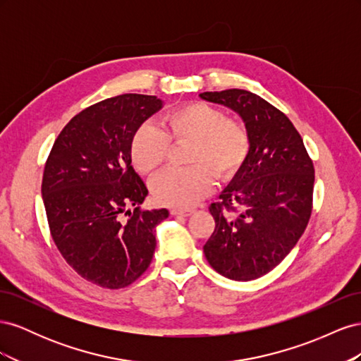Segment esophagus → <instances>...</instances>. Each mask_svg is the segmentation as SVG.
I'll return each mask as SVG.
<instances>
[{"instance_id": "1", "label": "esophagus", "mask_w": 361, "mask_h": 361, "mask_svg": "<svg viewBox=\"0 0 361 361\" xmlns=\"http://www.w3.org/2000/svg\"><path fill=\"white\" fill-rule=\"evenodd\" d=\"M170 214H171V215L188 216V215L192 214V209H190V207H173V209H170Z\"/></svg>"}]
</instances>
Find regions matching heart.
<instances>
[{"instance_id": "1", "label": "heart", "mask_w": 361, "mask_h": 361, "mask_svg": "<svg viewBox=\"0 0 361 361\" xmlns=\"http://www.w3.org/2000/svg\"><path fill=\"white\" fill-rule=\"evenodd\" d=\"M164 129L154 122L141 125L130 141V158L143 174L155 173L167 159L171 141H191L188 169H169L152 180L157 202L188 207L214 190V174L232 179L248 158L251 141L245 126L226 117L220 108L191 102L173 108L164 116Z\"/></svg>"}]
</instances>
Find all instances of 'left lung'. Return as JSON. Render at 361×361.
I'll return each instance as SVG.
<instances>
[{"instance_id":"8db88e82","label":"left lung","mask_w":361,"mask_h":361,"mask_svg":"<svg viewBox=\"0 0 361 361\" xmlns=\"http://www.w3.org/2000/svg\"><path fill=\"white\" fill-rule=\"evenodd\" d=\"M232 108L245 122L251 149L232 183L211 203L215 220L203 245L221 276L255 280L274 269L298 243L313 209V161L302 138L279 108L241 90L200 93Z\"/></svg>"}]
</instances>
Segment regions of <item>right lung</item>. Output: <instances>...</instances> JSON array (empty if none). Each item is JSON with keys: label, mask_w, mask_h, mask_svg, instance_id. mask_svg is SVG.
I'll list each match as a JSON object with an SVG mask.
<instances>
[{"label": "right lung", "mask_w": 361, "mask_h": 361, "mask_svg": "<svg viewBox=\"0 0 361 361\" xmlns=\"http://www.w3.org/2000/svg\"><path fill=\"white\" fill-rule=\"evenodd\" d=\"M161 105L157 96L126 93L87 106L63 128L43 170L54 243L82 279L105 289L126 288L145 274L155 226L169 216L167 209L138 206L147 188L130 166L135 130ZM128 205L136 209L126 212Z\"/></svg>", "instance_id": "add662e5"}]
</instances>
